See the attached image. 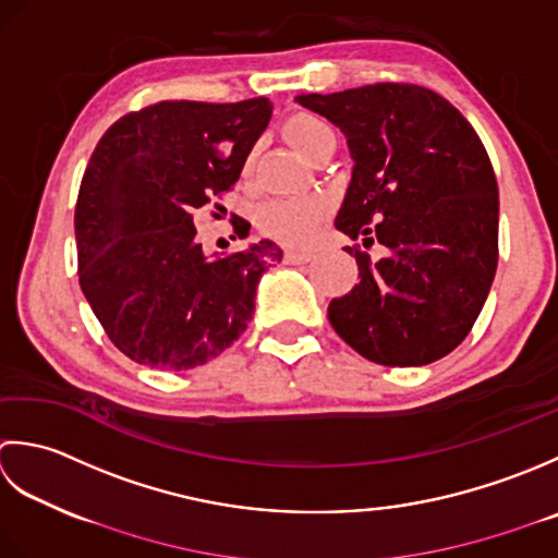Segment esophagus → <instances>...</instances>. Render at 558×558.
<instances>
[{
	"mask_svg": "<svg viewBox=\"0 0 558 558\" xmlns=\"http://www.w3.org/2000/svg\"><path fill=\"white\" fill-rule=\"evenodd\" d=\"M311 257H313L311 250H287V253H283V259H287V263H308Z\"/></svg>",
	"mask_w": 558,
	"mask_h": 558,
	"instance_id": "obj_1",
	"label": "esophagus"
}]
</instances>
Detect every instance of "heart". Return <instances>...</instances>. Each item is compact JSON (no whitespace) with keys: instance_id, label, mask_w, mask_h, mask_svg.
Masks as SVG:
<instances>
[{"instance_id":"heart-1","label":"heart","mask_w":558,"mask_h":558,"mask_svg":"<svg viewBox=\"0 0 558 558\" xmlns=\"http://www.w3.org/2000/svg\"><path fill=\"white\" fill-rule=\"evenodd\" d=\"M283 140H287L303 158H313L337 146V134L325 120L311 112H299L283 124ZM325 216V202L320 197H291V199H269L257 209V226L271 238L289 245H303L313 241Z\"/></svg>"}]
</instances>
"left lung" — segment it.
Instances as JSON below:
<instances>
[{"label": "left lung", "instance_id": "left-lung-1", "mask_svg": "<svg viewBox=\"0 0 558 558\" xmlns=\"http://www.w3.org/2000/svg\"><path fill=\"white\" fill-rule=\"evenodd\" d=\"M295 104L344 132L354 170L335 226L359 283L332 299L335 332L380 366H426L470 335L498 265V185L472 124L414 84H371Z\"/></svg>", "mask_w": 558, "mask_h": 558}]
</instances>
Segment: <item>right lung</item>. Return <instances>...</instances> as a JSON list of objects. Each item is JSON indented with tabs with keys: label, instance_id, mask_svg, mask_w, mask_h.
<instances>
[{
	"label": "right lung",
	"instance_id": "add662e5",
	"mask_svg": "<svg viewBox=\"0 0 558 558\" xmlns=\"http://www.w3.org/2000/svg\"><path fill=\"white\" fill-rule=\"evenodd\" d=\"M269 118L267 98L161 100L100 136L74 214L78 283L110 342L142 366L187 371L219 356L281 263L271 241L209 257L195 238V211L235 185Z\"/></svg>",
	"mask_w": 558,
	"mask_h": 558
}]
</instances>
